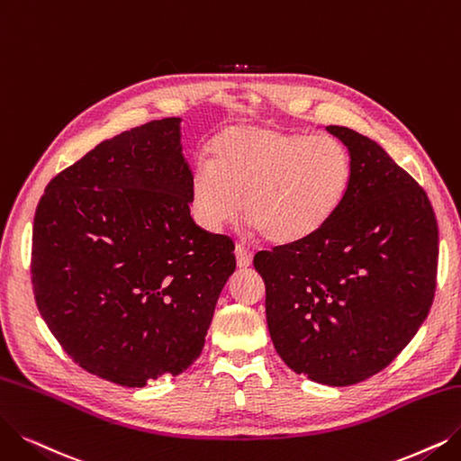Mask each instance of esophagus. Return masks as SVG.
<instances>
[{
	"instance_id": "1",
	"label": "esophagus",
	"mask_w": 461,
	"mask_h": 461,
	"mask_svg": "<svg viewBox=\"0 0 461 461\" xmlns=\"http://www.w3.org/2000/svg\"><path fill=\"white\" fill-rule=\"evenodd\" d=\"M234 255H236V263L240 268H248L251 267V261H253V253L251 249H248L246 246H240L238 244L236 249H234Z\"/></svg>"
}]
</instances>
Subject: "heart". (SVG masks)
<instances>
[{
    "mask_svg": "<svg viewBox=\"0 0 461 461\" xmlns=\"http://www.w3.org/2000/svg\"><path fill=\"white\" fill-rule=\"evenodd\" d=\"M354 162L333 136H310L274 124H234L210 143V160L193 170L198 223L219 230L240 210L274 244H297L320 232L342 208Z\"/></svg>",
    "mask_w": 461,
    "mask_h": 461,
    "instance_id": "heart-1",
    "label": "heart"
}]
</instances>
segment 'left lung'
<instances>
[{"label": "left lung", "instance_id": "1", "mask_svg": "<svg viewBox=\"0 0 461 461\" xmlns=\"http://www.w3.org/2000/svg\"><path fill=\"white\" fill-rule=\"evenodd\" d=\"M354 162L352 187L329 223L297 244L259 251L276 352L297 375L352 385L385 369L428 318L438 229L431 202L382 147L327 126Z\"/></svg>", "mask_w": 461, "mask_h": 461}]
</instances>
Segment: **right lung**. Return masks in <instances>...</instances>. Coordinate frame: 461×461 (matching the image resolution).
Listing matches in <instances>:
<instances>
[{
	"label": "right lung",
	"instance_id": "1",
	"mask_svg": "<svg viewBox=\"0 0 461 461\" xmlns=\"http://www.w3.org/2000/svg\"><path fill=\"white\" fill-rule=\"evenodd\" d=\"M181 119L105 140L52 177L33 217L40 314L81 369L126 388L196 361L236 268L191 217Z\"/></svg>",
	"mask_w": 461,
	"mask_h": 461
}]
</instances>
